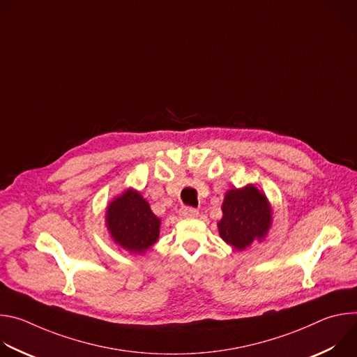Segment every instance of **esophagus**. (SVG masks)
<instances>
[{
  "mask_svg": "<svg viewBox=\"0 0 357 357\" xmlns=\"http://www.w3.org/2000/svg\"><path fill=\"white\" fill-rule=\"evenodd\" d=\"M179 215H181L182 218H186V219H189V218H196V216L199 215V211L195 209V208H192V206H182L181 211H179Z\"/></svg>",
  "mask_w": 357,
  "mask_h": 357,
  "instance_id": "1",
  "label": "esophagus"
}]
</instances>
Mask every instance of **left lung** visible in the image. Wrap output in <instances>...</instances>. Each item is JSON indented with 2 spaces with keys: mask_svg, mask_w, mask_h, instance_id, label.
Segmentation results:
<instances>
[{
  "mask_svg": "<svg viewBox=\"0 0 357 357\" xmlns=\"http://www.w3.org/2000/svg\"><path fill=\"white\" fill-rule=\"evenodd\" d=\"M223 218L219 222L220 237L237 250H244L254 238L261 240L271 225L267 197L252 185L226 193Z\"/></svg>",
  "mask_w": 357,
  "mask_h": 357,
  "instance_id": "left-lung-1",
  "label": "left lung"
}]
</instances>
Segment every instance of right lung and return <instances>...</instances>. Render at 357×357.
Segmentation results:
<instances>
[{"mask_svg": "<svg viewBox=\"0 0 357 357\" xmlns=\"http://www.w3.org/2000/svg\"><path fill=\"white\" fill-rule=\"evenodd\" d=\"M106 220L114 241L131 252H142L160 236L161 220L152 213L148 202L132 189L110 203Z\"/></svg>", "mask_w": 357, "mask_h": 357, "instance_id": "obj_1", "label": "right lung"}]
</instances>
